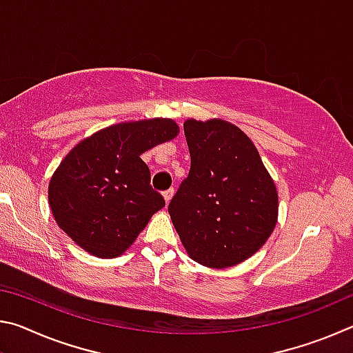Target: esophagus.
Here are the masks:
<instances>
[{
    "mask_svg": "<svg viewBox=\"0 0 353 353\" xmlns=\"http://www.w3.org/2000/svg\"><path fill=\"white\" fill-rule=\"evenodd\" d=\"M172 194H174V188H170V190L163 191V198L166 201V204H168V202L172 199Z\"/></svg>",
    "mask_w": 353,
    "mask_h": 353,
    "instance_id": "1",
    "label": "esophagus"
}]
</instances>
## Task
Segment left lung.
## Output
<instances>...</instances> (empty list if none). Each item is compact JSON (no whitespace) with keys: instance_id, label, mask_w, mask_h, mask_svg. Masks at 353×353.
I'll return each instance as SVG.
<instances>
[{"instance_id":"left-lung-1","label":"left lung","mask_w":353,"mask_h":353,"mask_svg":"<svg viewBox=\"0 0 353 353\" xmlns=\"http://www.w3.org/2000/svg\"><path fill=\"white\" fill-rule=\"evenodd\" d=\"M191 166L168 212L185 250L221 270L252 256L277 224L276 183L249 137L223 119L183 123Z\"/></svg>"}]
</instances>
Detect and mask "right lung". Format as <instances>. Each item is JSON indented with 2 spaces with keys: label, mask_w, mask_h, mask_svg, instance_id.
I'll use <instances>...</instances> for the list:
<instances>
[{
  "label": "right lung",
  "mask_w": 353,
  "mask_h": 353,
  "mask_svg": "<svg viewBox=\"0 0 353 353\" xmlns=\"http://www.w3.org/2000/svg\"><path fill=\"white\" fill-rule=\"evenodd\" d=\"M177 134L172 119L152 118L119 123L77 143L48 187L59 227L94 256L121 255L165 207L140 155Z\"/></svg>",
  "instance_id": "obj_1"
}]
</instances>
